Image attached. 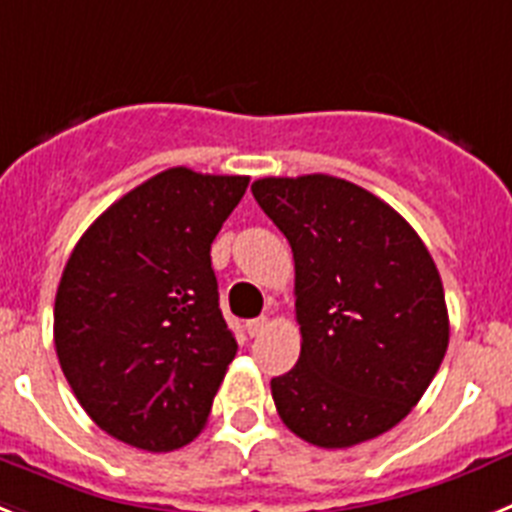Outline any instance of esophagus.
I'll return each instance as SVG.
<instances>
[{
	"label": "esophagus",
	"mask_w": 512,
	"mask_h": 512,
	"mask_svg": "<svg viewBox=\"0 0 512 512\" xmlns=\"http://www.w3.org/2000/svg\"><path fill=\"white\" fill-rule=\"evenodd\" d=\"M265 330H268V317H257L247 322V335L250 337H260Z\"/></svg>",
	"instance_id": "obj_1"
}]
</instances>
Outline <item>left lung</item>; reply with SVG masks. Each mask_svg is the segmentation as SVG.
<instances>
[{"mask_svg": "<svg viewBox=\"0 0 512 512\" xmlns=\"http://www.w3.org/2000/svg\"><path fill=\"white\" fill-rule=\"evenodd\" d=\"M252 195L296 265L299 363L270 381L286 428L350 448L410 415L448 348L443 283L389 203L332 175L262 177Z\"/></svg>", "mask_w": 512, "mask_h": 512, "instance_id": "8db88e82", "label": "left lung"}]
</instances>
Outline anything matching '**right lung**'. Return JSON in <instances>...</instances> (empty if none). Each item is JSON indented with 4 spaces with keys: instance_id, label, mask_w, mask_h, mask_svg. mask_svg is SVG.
<instances>
[{
    "instance_id": "1",
    "label": "right lung",
    "mask_w": 512,
    "mask_h": 512,
    "mask_svg": "<svg viewBox=\"0 0 512 512\" xmlns=\"http://www.w3.org/2000/svg\"><path fill=\"white\" fill-rule=\"evenodd\" d=\"M250 177L172 167L84 231L61 275L53 342L84 412L133 448L201 433L237 340L219 309L211 242Z\"/></svg>"
}]
</instances>
